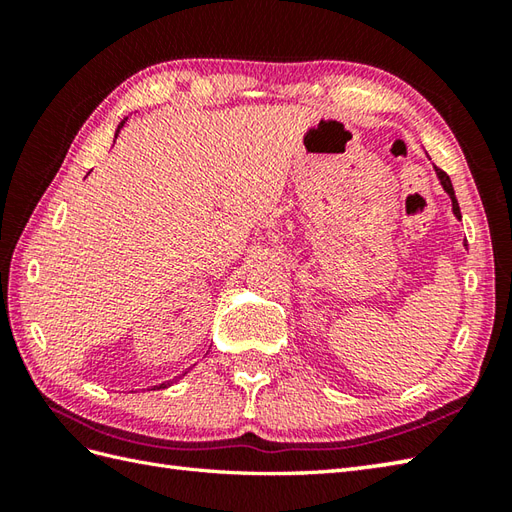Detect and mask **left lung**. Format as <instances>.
Returning a JSON list of instances; mask_svg holds the SVG:
<instances>
[{"mask_svg": "<svg viewBox=\"0 0 512 512\" xmlns=\"http://www.w3.org/2000/svg\"><path fill=\"white\" fill-rule=\"evenodd\" d=\"M436 176H438V180H440V184H442V189L449 193V198H451V206H453V215L458 217H462V213H460V204H458V200H455V191H453V184H451V178L447 176V173H444L442 169H438L436 167ZM464 246H466V242H464Z\"/></svg>", "mask_w": 512, "mask_h": 512, "instance_id": "left-lung-1", "label": "left lung"}]
</instances>
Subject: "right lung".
<instances>
[{
    "mask_svg": "<svg viewBox=\"0 0 512 512\" xmlns=\"http://www.w3.org/2000/svg\"><path fill=\"white\" fill-rule=\"evenodd\" d=\"M125 121H127V118H123V121L118 123V127H116V134H114V143H116V136H118V132H121V129H123ZM184 374H187V372H184ZM184 374H182V376H184ZM173 383H176V380H167V383H160V385H156L154 389H167V387H171Z\"/></svg>",
    "mask_w": 512,
    "mask_h": 512,
    "instance_id": "right-lung-1",
    "label": "right lung"
}]
</instances>
